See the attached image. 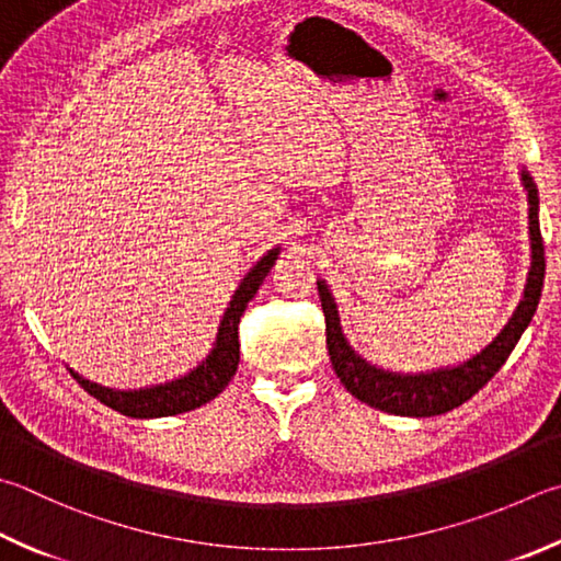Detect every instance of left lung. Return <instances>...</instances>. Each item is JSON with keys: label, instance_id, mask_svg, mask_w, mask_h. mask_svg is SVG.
I'll list each match as a JSON object with an SVG mask.
<instances>
[{"label": "left lung", "instance_id": "left-lung-1", "mask_svg": "<svg viewBox=\"0 0 561 561\" xmlns=\"http://www.w3.org/2000/svg\"><path fill=\"white\" fill-rule=\"evenodd\" d=\"M523 187L527 190V205H530V271H527V283L523 290V298L517 302L511 320L505 322L503 330L493 336L491 344H485L479 354H473L463 364L435 368V371L422 374H396L386 371L368 364L364 356H358L352 344L346 342L340 324V310H336L334 295L327 288L324 280H317V290H320L322 312L327 322V348H330V362L334 366L336 378L342 386L362 403L378 408L390 415L403 417H432L442 415V412L459 408L461 403L479 393V390L489 383L495 371L505 364L511 356L520 334L527 330L533 314L537 310L542 295V280H545V247L540 234V197H537V185L533 175L520 171Z\"/></svg>", "mask_w": 561, "mask_h": 561}]
</instances>
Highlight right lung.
<instances>
[{"mask_svg":"<svg viewBox=\"0 0 561 561\" xmlns=\"http://www.w3.org/2000/svg\"><path fill=\"white\" fill-rule=\"evenodd\" d=\"M278 253H280V247L263 253V256L249 268L247 276L241 278L239 288L234 290V295H231L225 317H221L219 322L213 352H209L190 374L175 380H168V383H158V386L139 388V390H114V388L90 383L88 378H82L70 368L72 378H76L92 398H98L100 403L122 412L126 417H139V420L168 417V415H178V412H187L209 403V400L217 398L221 390L227 388L231 376L237 374L239 320L241 314H244L249 300L256 295L263 278L268 276V271L273 263H276Z\"/></svg>","mask_w":561,"mask_h":561,"instance_id":"right-lung-1","label":"right lung"}]
</instances>
